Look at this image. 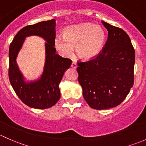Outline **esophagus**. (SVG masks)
I'll return each mask as SVG.
<instances>
[{
  "instance_id": "esophagus-1",
  "label": "esophagus",
  "mask_w": 146,
  "mask_h": 146,
  "mask_svg": "<svg viewBox=\"0 0 146 146\" xmlns=\"http://www.w3.org/2000/svg\"><path fill=\"white\" fill-rule=\"evenodd\" d=\"M71 67L74 69H76V67H77V64H76V63L75 62H72V63L71 64Z\"/></svg>"
}]
</instances>
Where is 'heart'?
Returning a JSON list of instances; mask_svg holds the SVG:
<instances>
[{
    "instance_id": "obj_1",
    "label": "heart",
    "mask_w": 146,
    "mask_h": 146,
    "mask_svg": "<svg viewBox=\"0 0 146 146\" xmlns=\"http://www.w3.org/2000/svg\"><path fill=\"white\" fill-rule=\"evenodd\" d=\"M106 34L103 27L86 23L68 27L64 34L58 36L54 40V46L60 54L70 56L76 47L78 56L84 60H90L97 56L103 48Z\"/></svg>"
}]
</instances>
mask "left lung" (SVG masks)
I'll list each match as a JSON object with an SVG mask.
<instances>
[{
    "label": "left lung",
    "mask_w": 146,
    "mask_h": 146,
    "mask_svg": "<svg viewBox=\"0 0 146 146\" xmlns=\"http://www.w3.org/2000/svg\"><path fill=\"white\" fill-rule=\"evenodd\" d=\"M108 31L101 52L86 61L78 60V81L91 108L106 110L126 98L134 82L135 50L128 34L102 21Z\"/></svg>",
    "instance_id": "obj_1"
}]
</instances>
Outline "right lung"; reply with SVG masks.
Returning <instances> with one entry per match:
<instances>
[{
	"instance_id": "add662e5",
	"label": "right lung",
	"mask_w": 146,
	"mask_h": 146,
	"mask_svg": "<svg viewBox=\"0 0 146 146\" xmlns=\"http://www.w3.org/2000/svg\"><path fill=\"white\" fill-rule=\"evenodd\" d=\"M55 20L50 19L28 25L19 30L9 48L10 82L19 98L30 108L46 109L55 106L60 98L59 84L64 71L70 67L72 60L55 53ZM31 35L43 37L46 43V62L39 80L26 83L16 63V58L25 37Z\"/></svg>"
}]
</instances>
